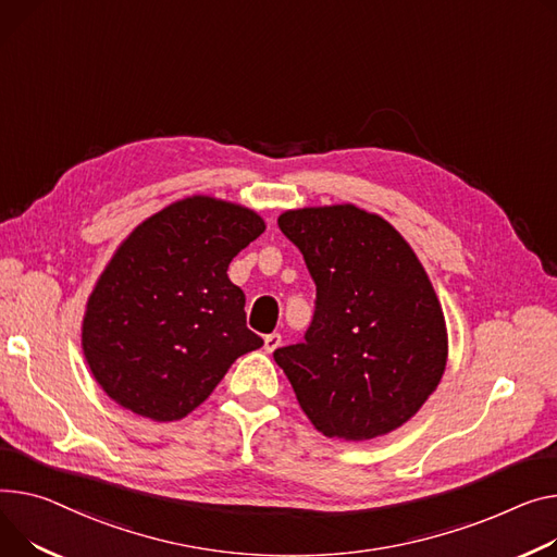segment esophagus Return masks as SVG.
<instances>
[{"instance_id":"1","label":"esophagus","mask_w":557,"mask_h":557,"mask_svg":"<svg viewBox=\"0 0 557 557\" xmlns=\"http://www.w3.org/2000/svg\"><path fill=\"white\" fill-rule=\"evenodd\" d=\"M280 345H282V336H280V333H269V336H264V349H267L269 354L275 351Z\"/></svg>"}]
</instances>
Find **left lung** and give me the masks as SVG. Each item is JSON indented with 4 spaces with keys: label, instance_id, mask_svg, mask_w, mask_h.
Instances as JSON below:
<instances>
[{
    "label": "left lung",
    "instance_id": "8db88e82",
    "mask_svg": "<svg viewBox=\"0 0 557 557\" xmlns=\"http://www.w3.org/2000/svg\"><path fill=\"white\" fill-rule=\"evenodd\" d=\"M277 226L315 282L305 341L273 351L305 414L345 441L400 428L448 360L446 320L419 257L383 216L351 203L288 210Z\"/></svg>",
    "mask_w": 557,
    "mask_h": 557
}]
</instances>
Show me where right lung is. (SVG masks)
Segmentation results:
<instances>
[{"instance_id": "right-lung-1", "label": "right lung", "mask_w": 557, "mask_h": 557, "mask_svg": "<svg viewBox=\"0 0 557 557\" xmlns=\"http://www.w3.org/2000/svg\"><path fill=\"white\" fill-rule=\"evenodd\" d=\"M267 231L237 203L188 197L145 219L89 295L83 349L94 379L134 414L178 421L231 364L264 345L246 326L233 257Z\"/></svg>"}]
</instances>
